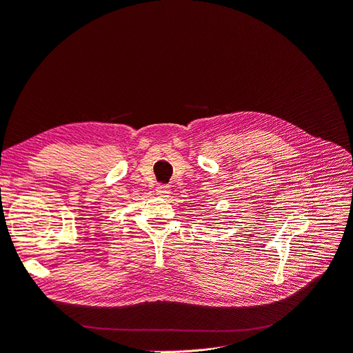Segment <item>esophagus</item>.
Instances as JSON below:
<instances>
[{"label": "esophagus", "instance_id": "esophagus-1", "mask_svg": "<svg viewBox=\"0 0 353 353\" xmlns=\"http://www.w3.org/2000/svg\"><path fill=\"white\" fill-rule=\"evenodd\" d=\"M155 192H157V194H159V196H167V194L170 193V188L167 185H159V186H157Z\"/></svg>", "mask_w": 353, "mask_h": 353}]
</instances>
